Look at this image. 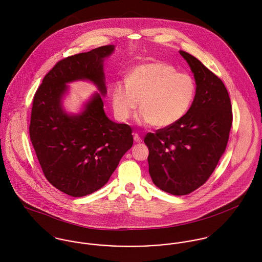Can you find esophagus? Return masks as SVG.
<instances>
[{"mask_svg": "<svg viewBox=\"0 0 262 262\" xmlns=\"http://www.w3.org/2000/svg\"><path fill=\"white\" fill-rule=\"evenodd\" d=\"M134 141L135 142H137V143H140V142H142V139H141V137L137 134V133H134Z\"/></svg>", "mask_w": 262, "mask_h": 262, "instance_id": "1", "label": "esophagus"}]
</instances>
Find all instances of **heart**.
Masks as SVG:
<instances>
[{"instance_id": "1", "label": "heart", "mask_w": 262, "mask_h": 262, "mask_svg": "<svg viewBox=\"0 0 262 262\" xmlns=\"http://www.w3.org/2000/svg\"><path fill=\"white\" fill-rule=\"evenodd\" d=\"M194 79L170 64L155 61L134 68L126 81L118 80L112 86L113 111L125 122L136 111L140 101L138 122L162 129L181 121L194 100Z\"/></svg>"}]
</instances>
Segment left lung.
<instances>
[{
	"label": "left lung",
	"instance_id": "1",
	"mask_svg": "<svg viewBox=\"0 0 262 262\" xmlns=\"http://www.w3.org/2000/svg\"><path fill=\"white\" fill-rule=\"evenodd\" d=\"M180 53L194 76V100L181 121L144 138L153 184L174 195L190 193L208 181L226 150L233 120L223 81L194 56Z\"/></svg>",
	"mask_w": 262,
	"mask_h": 262
}]
</instances>
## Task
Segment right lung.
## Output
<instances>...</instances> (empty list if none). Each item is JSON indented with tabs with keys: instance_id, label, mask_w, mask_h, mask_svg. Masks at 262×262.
I'll return each mask as SVG.
<instances>
[{
	"instance_id": "obj_1",
	"label": "right lung",
	"mask_w": 262,
	"mask_h": 262,
	"mask_svg": "<svg viewBox=\"0 0 262 262\" xmlns=\"http://www.w3.org/2000/svg\"><path fill=\"white\" fill-rule=\"evenodd\" d=\"M114 45L95 48L58 61L44 76L32 105L29 133L46 180L72 196L104 187L122 156L133 145L132 129L110 120L101 96L107 94L104 60ZM90 80L99 90L76 115L62 107L66 83Z\"/></svg>"
}]
</instances>
